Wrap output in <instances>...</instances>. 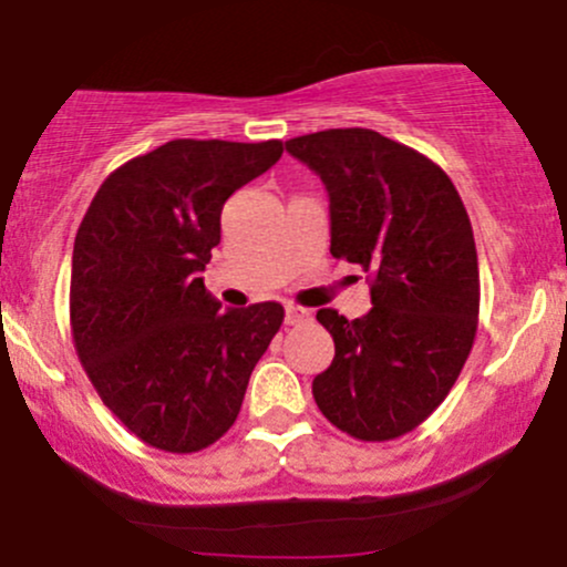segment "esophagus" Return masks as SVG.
Segmentation results:
<instances>
[{
    "mask_svg": "<svg viewBox=\"0 0 567 567\" xmlns=\"http://www.w3.org/2000/svg\"><path fill=\"white\" fill-rule=\"evenodd\" d=\"M305 320H310V310H305V307H296V305L285 307V323L299 326V323H305Z\"/></svg>",
    "mask_w": 567,
    "mask_h": 567,
    "instance_id": "34e87169",
    "label": "esophagus"
}]
</instances>
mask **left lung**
Segmentation results:
<instances>
[{
	"instance_id": "8db88e82",
	"label": "left lung",
	"mask_w": 567,
	"mask_h": 567,
	"mask_svg": "<svg viewBox=\"0 0 567 567\" xmlns=\"http://www.w3.org/2000/svg\"><path fill=\"white\" fill-rule=\"evenodd\" d=\"M285 151L329 192L331 255L373 279L368 316L318 310L334 359L312 394L348 436L390 442L439 409L472 351L480 312L472 221L439 164L379 131H318Z\"/></svg>"
}]
</instances>
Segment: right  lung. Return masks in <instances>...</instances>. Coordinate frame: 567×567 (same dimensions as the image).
<instances>
[{
  "mask_svg": "<svg viewBox=\"0 0 567 567\" xmlns=\"http://www.w3.org/2000/svg\"><path fill=\"white\" fill-rule=\"evenodd\" d=\"M279 156V140H173L114 169L79 225L76 353L106 409L151 447L197 453L225 436L282 326L277 301L221 312L199 277L227 197Z\"/></svg>",
  "mask_w": 567,
  "mask_h": 567,
  "instance_id": "obj_1",
  "label": "right lung"
}]
</instances>
